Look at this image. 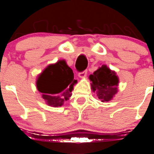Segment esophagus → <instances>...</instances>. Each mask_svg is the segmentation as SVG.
I'll use <instances>...</instances> for the list:
<instances>
[{"label": "esophagus", "mask_w": 154, "mask_h": 154, "mask_svg": "<svg viewBox=\"0 0 154 154\" xmlns=\"http://www.w3.org/2000/svg\"><path fill=\"white\" fill-rule=\"evenodd\" d=\"M86 74H87V71H84L79 73L78 76L79 77H80V78H84V77H86Z\"/></svg>", "instance_id": "34e87169"}]
</instances>
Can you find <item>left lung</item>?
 Wrapping results in <instances>:
<instances>
[{"instance_id":"8db88e82","label":"left lung","mask_w":154,"mask_h":154,"mask_svg":"<svg viewBox=\"0 0 154 154\" xmlns=\"http://www.w3.org/2000/svg\"><path fill=\"white\" fill-rule=\"evenodd\" d=\"M91 89L97 93V96L102 102L109 101L118 92L119 77L114 71L106 66L100 67L93 74L89 76Z\"/></svg>"}]
</instances>
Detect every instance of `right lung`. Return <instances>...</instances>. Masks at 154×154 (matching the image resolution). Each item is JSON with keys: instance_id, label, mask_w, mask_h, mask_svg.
I'll return each mask as SVG.
<instances>
[{"instance_id": "add662e5", "label": "right lung", "mask_w": 154, "mask_h": 154, "mask_svg": "<svg viewBox=\"0 0 154 154\" xmlns=\"http://www.w3.org/2000/svg\"><path fill=\"white\" fill-rule=\"evenodd\" d=\"M77 83L72 69L63 60L49 65L38 75L36 87L48 105L58 107L69 99Z\"/></svg>"}]
</instances>
